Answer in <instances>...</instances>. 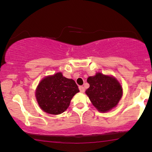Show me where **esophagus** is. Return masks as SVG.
<instances>
[{
    "label": "esophagus",
    "instance_id": "esophagus-1",
    "mask_svg": "<svg viewBox=\"0 0 152 152\" xmlns=\"http://www.w3.org/2000/svg\"><path fill=\"white\" fill-rule=\"evenodd\" d=\"M79 90H80V92H82V93H83V92H84V91H85L84 87L82 86H79Z\"/></svg>",
    "mask_w": 152,
    "mask_h": 152
}]
</instances>
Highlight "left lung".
<instances>
[{
	"instance_id": "8db88e82",
	"label": "left lung",
	"mask_w": 152,
	"mask_h": 152,
	"mask_svg": "<svg viewBox=\"0 0 152 152\" xmlns=\"http://www.w3.org/2000/svg\"><path fill=\"white\" fill-rule=\"evenodd\" d=\"M90 87L86 91L92 104L101 112H107L117 104L123 89L116 79L97 73L87 79Z\"/></svg>"
}]
</instances>
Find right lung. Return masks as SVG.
Segmentation results:
<instances>
[{
    "instance_id": "1",
    "label": "right lung",
    "mask_w": 152,
    "mask_h": 152,
    "mask_svg": "<svg viewBox=\"0 0 152 152\" xmlns=\"http://www.w3.org/2000/svg\"><path fill=\"white\" fill-rule=\"evenodd\" d=\"M80 91L72 79L64 77L58 72L43 79L36 90L38 104L49 114H61L68 109L71 99Z\"/></svg>"
}]
</instances>
